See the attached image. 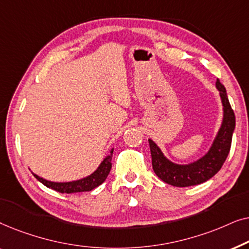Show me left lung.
Masks as SVG:
<instances>
[{"instance_id":"1","label":"left lung","mask_w":249,"mask_h":249,"mask_svg":"<svg viewBox=\"0 0 249 249\" xmlns=\"http://www.w3.org/2000/svg\"><path fill=\"white\" fill-rule=\"evenodd\" d=\"M216 87L220 90L224 108L223 124L209 153L195 163L189 165H177L168 161L154 142H149L152 165L155 175L162 181L175 187H189L199 185L215 176L222 168L230 152L232 132L236 125V117L228 100L226 88L217 79Z\"/></svg>"}]
</instances>
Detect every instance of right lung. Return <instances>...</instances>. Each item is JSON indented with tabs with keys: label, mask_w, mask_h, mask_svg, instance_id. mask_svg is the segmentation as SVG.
<instances>
[{
	"label": "right lung",
	"mask_w": 249,
	"mask_h": 249,
	"mask_svg": "<svg viewBox=\"0 0 249 249\" xmlns=\"http://www.w3.org/2000/svg\"><path fill=\"white\" fill-rule=\"evenodd\" d=\"M113 152V151H112ZM112 168L111 163V156H107L103 162L101 163V165L98 166V169L95 171L93 175H90L87 178H84L81 180H77V181L72 182H52L47 181V180L39 178L38 176H35V178L43 183L44 186L49 187V188L55 190V192L62 193V194H71V193H81V192H89L96 188L97 186H100L101 183H103L107 179V177L110 173V170Z\"/></svg>",
	"instance_id": "1"
}]
</instances>
